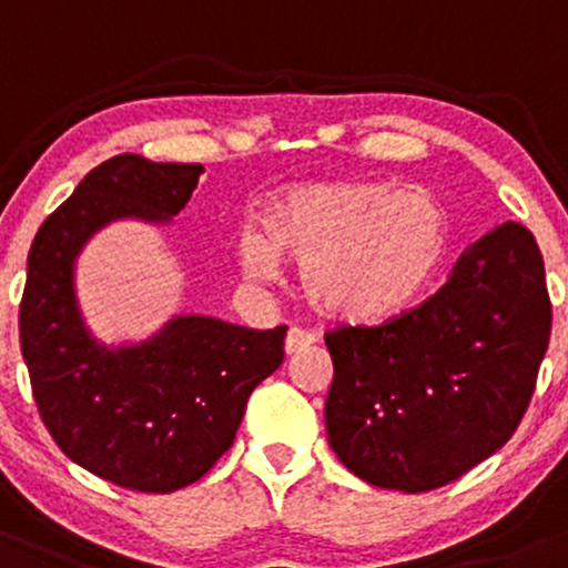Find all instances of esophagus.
Segmentation results:
<instances>
[{"label": "esophagus", "instance_id": "34e87169", "mask_svg": "<svg viewBox=\"0 0 568 568\" xmlns=\"http://www.w3.org/2000/svg\"><path fill=\"white\" fill-rule=\"evenodd\" d=\"M316 343V335L311 333V329H303V327H292L290 333H286V341H284V352L286 354H301L305 352L308 346H314Z\"/></svg>", "mask_w": 568, "mask_h": 568}]
</instances>
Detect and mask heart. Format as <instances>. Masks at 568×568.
Instances as JSON below:
<instances>
[{
    "mask_svg": "<svg viewBox=\"0 0 568 568\" xmlns=\"http://www.w3.org/2000/svg\"><path fill=\"white\" fill-rule=\"evenodd\" d=\"M445 214L422 190L324 180L284 190L260 214V235L239 241L250 278H273L278 257L301 265L305 301L337 324L399 314L435 276Z\"/></svg>",
    "mask_w": 568,
    "mask_h": 568,
    "instance_id": "heart-1",
    "label": "heart"
}]
</instances>
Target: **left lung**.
<instances>
[{"label":"left lung","mask_w":568,"mask_h":568,"mask_svg":"<svg viewBox=\"0 0 568 568\" xmlns=\"http://www.w3.org/2000/svg\"><path fill=\"white\" fill-rule=\"evenodd\" d=\"M550 322L531 231L494 227L429 301L378 327L324 335L335 367L329 448L369 486L422 494L456 480L518 429Z\"/></svg>","instance_id":"1"}]
</instances>
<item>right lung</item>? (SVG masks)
Wrapping results in <instances>:
<instances>
[{
  "label": "right lung",
  "mask_w": 568,
  "mask_h": 568,
  "mask_svg": "<svg viewBox=\"0 0 568 568\" xmlns=\"http://www.w3.org/2000/svg\"><path fill=\"white\" fill-rule=\"evenodd\" d=\"M201 174V163L114 155L42 222L29 250L18 327L37 410L74 464L142 494L201 480L233 445L254 386L284 359V324L174 316L150 341L110 348L82 322L74 260L85 241L129 216L169 222Z\"/></svg>",
  "instance_id": "add662e5"
}]
</instances>
